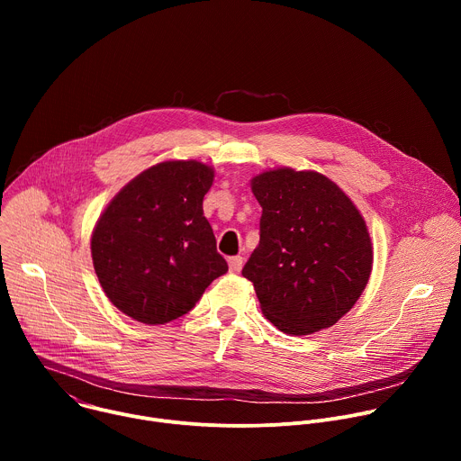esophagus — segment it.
I'll return each mask as SVG.
<instances>
[{
    "instance_id": "obj_1",
    "label": "esophagus",
    "mask_w": 461,
    "mask_h": 461,
    "mask_svg": "<svg viewBox=\"0 0 461 461\" xmlns=\"http://www.w3.org/2000/svg\"><path fill=\"white\" fill-rule=\"evenodd\" d=\"M228 267H230V272H231V274H239V272L242 270V257H240V255L230 257V258H228Z\"/></svg>"
}]
</instances>
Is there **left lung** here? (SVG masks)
<instances>
[{"instance_id": "obj_1", "label": "left lung", "mask_w": 461, "mask_h": 461, "mask_svg": "<svg viewBox=\"0 0 461 461\" xmlns=\"http://www.w3.org/2000/svg\"><path fill=\"white\" fill-rule=\"evenodd\" d=\"M262 208L260 240L242 268L262 313L290 336L336 324L372 272L366 224L343 189L315 171L290 167L251 178Z\"/></svg>"}]
</instances>
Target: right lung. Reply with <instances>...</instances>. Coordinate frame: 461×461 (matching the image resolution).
Returning a JSON list of instances; mask_svg holds the SVG:
<instances>
[{"mask_svg": "<svg viewBox=\"0 0 461 461\" xmlns=\"http://www.w3.org/2000/svg\"><path fill=\"white\" fill-rule=\"evenodd\" d=\"M213 169L169 160L135 176L100 215L91 253L109 301L144 324L187 313L228 272L203 201Z\"/></svg>", "mask_w": 461, "mask_h": 461, "instance_id": "add662e5", "label": "right lung"}]
</instances>
